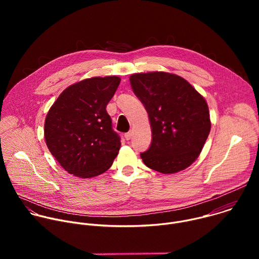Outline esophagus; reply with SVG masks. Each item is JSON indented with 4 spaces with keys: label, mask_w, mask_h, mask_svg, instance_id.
I'll use <instances>...</instances> for the list:
<instances>
[{
    "label": "esophagus",
    "mask_w": 259,
    "mask_h": 259,
    "mask_svg": "<svg viewBox=\"0 0 259 259\" xmlns=\"http://www.w3.org/2000/svg\"><path fill=\"white\" fill-rule=\"evenodd\" d=\"M125 138L127 139V140H129V139H131V137H132V132L131 131H129V132H127V133H125Z\"/></svg>",
    "instance_id": "34e87169"
}]
</instances>
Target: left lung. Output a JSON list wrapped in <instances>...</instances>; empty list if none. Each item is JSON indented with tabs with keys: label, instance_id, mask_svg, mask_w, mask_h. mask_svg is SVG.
I'll return each mask as SVG.
<instances>
[{
	"label": "left lung",
	"instance_id": "8db88e82",
	"mask_svg": "<svg viewBox=\"0 0 259 259\" xmlns=\"http://www.w3.org/2000/svg\"><path fill=\"white\" fill-rule=\"evenodd\" d=\"M130 84L152 128L150 149L140 154L145 166L163 174L190 167L211 129L205 98L187 80L165 71L133 73Z\"/></svg>",
	"mask_w": 259,
	"mask_h": 259
}]
</instances>
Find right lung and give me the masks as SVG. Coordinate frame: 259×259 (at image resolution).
Returning <instances> with one entry per match:
<instances>
[{"label": "right lung", "mask_w": 259, "mask_h": 259, "mask_svg": "<svg viewBox=\"0 0 259 259\" xmlns=\"http://www.w3.org/2000/svg\"><path fill=\"white\" fill-rule=\"evenodd\" d=\"M121 78L93 77L64 89L50 107L44 136L52 156L69 174L91 178L105 172L119 154L121 141L106 105Z\"/></svg>", "instance_id": "right-lung-1"}]
</instances>
